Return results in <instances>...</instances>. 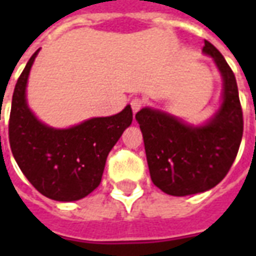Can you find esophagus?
Returning a JSON list of instances; mask_svg holds the SVG:
<instances>
[{"mask_svg": "<svg viewBox=\"0 0 256 256\" xmlns=\"http://www.w3.org/2000/svg\"><path fill=\"white\" fill-rule=\"evenodd\" d=\"M145 101L142 100V98H140V97H136V98H133L132 100V102H130V106H132V110H133V112L136 114V112H138L142 106H144Z\"/></svg>", "mask_w": 256, "mask_h": 256, "instance_id": "obj_1", "label": "esophagus"}]
</instances>
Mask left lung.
Returning a JSON list of instances; mask_svg holds the SVG:
<instances>
[{"mask_svg": "<svg viewBox=\"0 0 256 256\" xmlns=\"http://www.w3.org/2000/svg\"><path fill=\"white\" fill-rule=\"evenodd\" d=\"M224 78V100L212 119L190 126L162 111L136 114L144 138L152 182L172 196H188L214 188L236 159L242 137V110L234 74L220 50L204 41Z\"/></svg>", "mask_w": 256, "mask_h": 256, "instance_id": "obj_1", "label": "left lung"}]
</instances>
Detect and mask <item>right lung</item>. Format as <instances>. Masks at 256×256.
Here are the masks:
<instances>
[{"mask_svg":"<svg viewBox=\"0 0 256 256\" xmlns=\"http://www.w3.org/2000/svg\"><path fill=\"white\" fill-rule=\"evenodd\" d=\"M36 50L18 79L9 116V144L26 178L40 193L75 202L101 182L106 156L133 120L128 106L114 116L93 118L70 128L41 123L26 102V86Z\"/></svg>","mask_w":256,"mask_h":256,"instance_id":"right-lung-1","label":"right lung"}]
</instances>
